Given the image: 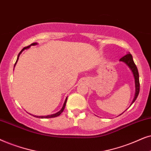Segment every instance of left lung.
Wrapping results in <instances>:
<instances>
[{
    "label": "left lung",
    "instance_id": "left-lung-1",
    "mask_svg": "<svg viewBox=\"0 0 151 151\" xmlns=\"http://www.w3.org/2000/svg\"><path fill=\"white\" fill-rule=\"evenodd\" d=\"M119 61H122V62H124V63H125L126 65L129 67L130 69L131 70V71L134 76V86H135V92H134V95L133 99H132L131 104H130V106H131L132 104L134 103V101H135L137 98L139 92V72L137 70V68L136 65L134 64L133 59H132V55H130V52H128L127 55H126L124 57L121 58V59H119ZM121 114H119V115H121Z\"/></svg>",
    "mask_w": 151,
    "mask_h": 151
}]
</instances>
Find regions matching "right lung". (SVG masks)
I'll return each mask as SVG.
<instances>
[{
  "label": "right lung",
  "instance_id": "add662e5",
  "mask_svg": "<svg viewBox=\"0 0 151 151\" xmlns=\"http://www.w3.org/2000/svg\"><path fill=\"white\" fill-rule=\"evenodd\" d=\"M37 44H38L37 43H32L31 45H29V46H27V47H24L23 49L22 50L21 52H20V53L19 54V55H18V57H17V61H16V63H15L14 67H15L16 64H17V63L18 60H19V57H20V55H21V54L22 53V52H23V50H26V49H29V48L30 47V46H32V45H37ZM67 99H68V97H66V99H65V101H64V104H63V106H62L61 109L60 110L59 112H56V113H55V114H50V115H46V116H37V115H34V114H32V115H33L34 116H35V117H37V118H41V119H47V118H52V117H56V116H59L60 114H61L62 113V112H63V110H64V109H65V106L66 102H67Z\"/></svg>",
  "mask_w": 151,
  "mask_h": 151
}]
</instances>
